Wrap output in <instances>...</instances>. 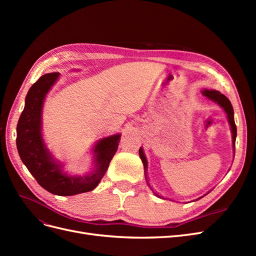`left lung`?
<instances>
[{"instance_id":"1","label":"left lung","mask_w":256,"mask_h":256,"mask_svg":"<svg viewBox=\"0 0 256 256\" xmlns=\"http://www.w3.org/2000/svg\"><path fill=\"white\" fill-rule=\"evenodd\" d=\"M202 94L208 98L209 100H212V102H216L218 106H220L223 111L226 112V116H228V124L230 126V132H232V142H233V150H234V152H235V142H236V136H237V128H236V125H235V120H234V110H233V106H232L230 102L228 99V97L224 96L223 94H221V92L219 90H202ZM138 154H140V158L143 162V166H144V172H145V178H146V182L147 184H148L150 188L152 190L154 194L157 196L158 198H162L160 196L157 192H154L152 186L150 184L148 180H147V160H146V157H145V154L143 152V148L142 147H140V150H138ZM206 196V194H205ZM202 196V198H203ZM200 198H196V200H200Z\"/></svg>"}]
</instances>
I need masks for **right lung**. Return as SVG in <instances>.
<instances>
[{
	"instance_id": "1",
	"label": "right lung",
	"mask_w": 256,
	"mask_h": 256,
	"mask_svg": "<svg viewBox=\"0 0 256 256\" xmlns=\"http://www.w3.org/2000/svg\"><path fill=\"white\" fill-rule=\"evenodd\" d=\"M60 78L58 72L44 74L28 92L17 125V150L23 164L37 182L52 194L70 196L94 190L102 180L118 148L120 134L100 138L92 146L90 173L72 175L54 158L42 136V109L46 96Z\"/></svg>"
}]
</instances>
